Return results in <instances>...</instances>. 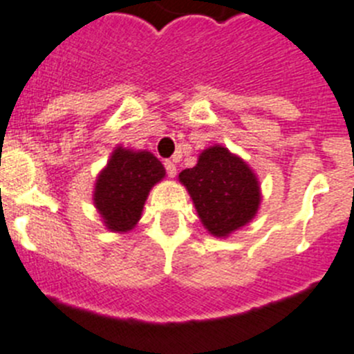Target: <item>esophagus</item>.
<instances>
[{
	"mask_svg": "<svg viewBox=\"0 0 354 354\" xmlns=\"http://www.w3.org/2000/svg\"><path fill=\"white\" fill-rule=\"evenodd\" d=\"M164 167H166L167 176H176V164H174L173 160H166V162H164Z\"/></svg>",
	"mask_w": 354,
	"mask_h": 354,
	"instance_id": "obj_1",
	"label": "esophagus"
}]
</instances>
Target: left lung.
Returning a JSON list of instances; mask_svg holds the SVG:
<instances>
[{
  "mask_svg": "<svg viewBox=\"0 0 354 354\" xmlns=\"http://www.w3.org/2000/svg\"><path fill=\"white\" fill-rule=\"evenodd\" d=\"M198 218L216 236H226L249 223L259 207L257 178L240 157L225 147H211L197 166L180 173Z\"/></svg>",
  "mask_w": 354,
  "mask_h": 354,
  "instance_id": "left-lung-1",
  "label": "left lung"
}]
</instances>
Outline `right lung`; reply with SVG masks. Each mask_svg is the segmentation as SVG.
I'll list each match as a JSON object with an SVG mask.
<instances>
[{"instance_id": "1", "label": "right lung", "mask_w": 354, "mask_h": 354, "mask_svg": "<svg viewBox=\"0 0 354 354\" xmlns=\"http://www.w3.org/2000/svg\"><path fill=\"white\" fill-rule=\"evenodd\" d=\"M166 169L150 152L115 149L95 187V205L112 232H128L138 223L150 188Z\"/></svg>"}]
</instances>
